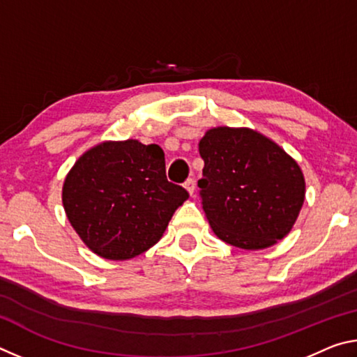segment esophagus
<instances>
[{
	"label": "esophagus",
	"mask_w": 357,
	"mask_h": 357,
	"mask_svg": "<svg viewBox=\"0 0 357 357\" xmlns=\"http://www.w3.org/2000/svg\"><path fill=\"white\" fill-rule=\"evenodd\" d=\"M184 187H185L187 192H189V193H190V197H192L193 193H195V189H197V183H195V179H193V178H189V179H187L185 183H184Z\"/></svg>",
	"instance_id": "1"
}]
</instances>
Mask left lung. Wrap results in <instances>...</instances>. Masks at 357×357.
I'll return each instance as SVG.
<instances>
[{"instance_id": "obj_1", "label": "left lung", "mask_w": 357, "mask_h": 357, "mask_svg": "<svg viewBox=\"0 0 357 357\" xmlns=\"http://www.w3.org/2000/svg\"><path fill=\"white\" fill-rule=\"evenodd\" d=\"M203 211L223 243L258 250L291 231L305 197L299 165L252 129L214 128L198 144Z\"/></svg>"}]
</instances>
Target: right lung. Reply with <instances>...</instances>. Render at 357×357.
Here are the masks:
<instances>
[{"label":"right lung","mask_w":357,"mask_h":357,"mask_svg":"<svg viewBox=\"0 0 357 357\" xmlns=\"http://www.w3.org/2000/svg\"><path fill=\"white\" fill-rule=\"evenodd\" d=\"M189 193L167 179L165 154L138 140L104 142L75 162L63 185V206L96 255L129 259L162 238Z\"/></svg>","instance_id":"1"}]
</instances>
